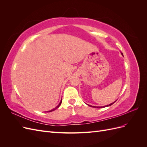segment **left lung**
<instances>
[{
  "label": "left lung",
  "mask_w": 147,
  "mask_h": 147,
  "mask_svg": "<svg viewBox=\"0 0 147 147\" xmlns=\"http://www.w3.org/2000/svg\"><path fill=\"white\" fill-rule=\"evenodd\" d=\"M122 54V55H123V53H121ZM114 102H113V103H112V104H109V105H106V106H104V107H109V106H110V105H112V104H114ZM90 106H91V107H94V106H91V105H90ZM97 108H102V107H96Z\"/></svg>",
  "instance_id": "obj_1"
}]
</instances>
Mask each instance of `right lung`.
I'll return each mask as SVG.
<instances>
[{"label": "right lung", "mask_w": 147, "mask_h": 147, "mask_svg": "<svg viewBox=\"0 0 147 147\" xmlns=\"http://www.w3.org/2000/svg\"><path fill=\"white\" fill-rule=\"evenodd\" d=\"M61 103H62V100H61V102H60V103H59V104L58 105H57V107H56L55 108V109H53V110H50V111H48V112H52V111H54L55 110H56V109H57V108H58L61 105Z\"/></svg>", "instance_id": "right-lung-1"}]
</instances>
